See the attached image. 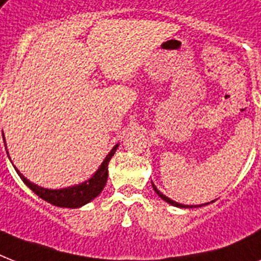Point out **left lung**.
<instances>
[{
  "mask_svg": "<svg viewBox=\"0 0 261 261\" xmlns=\"http://www.w3.org/2000/svg\"><path fill=\"white\" fill-rule=\"evenodd\" d=\"M151 186H153V190L155 191V194L159 195L160 198L163 199V200H165L167 203H169V204H172V206H176V207H181V208H192V207H200V206H204V204H199V206H186V204H181V203H177V202H174V200H172V199H169L168 196H165L164 194H161L159 190H157V187L151 182ZM207 204V203H206Z\"/></svg>",
  "mask_w": 261,
  "mask_h": 261,
  "instance_id": "obj_1",
  "label": "left lung"
}]
</instances>
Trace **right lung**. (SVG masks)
<instances>
[{"instance_id": "obj_1", "label": "right lung", "mask_w": 261, "mask_h": 261, "mask_svg": "<svg viewBox=\"0 0 261 261\" xmlns=\"http://www.w3.org/2000/svg\"><path fill=\"white\" fill-rule=\"evenodd\" d=\"M2 137H4V133H2ZM118 146L119 145H115V146L112 147V150L107 154V157L101 163L100 168H98L97 171H96V173H94L89 180L81 182V184H77V186L62 188V190H48V188L39 187L36 186V184H34V182H31L27 177H24V176L20 173V171L16 169V172H17L18 176L21 177L24 184H27V187H30L31 190L34 191L35 194L38 195L39 198H42L43 200H46V202L51 203V204H54V206L58 207L77 208V207H81L84 206V204H87L90 200H93L97 195H100V192H101L104 186H106L107 178H108V163H110V160L112 159V155L115 154V151H116ZM6 153H8V151H6Z\"/></svg>"}]
</instances>
